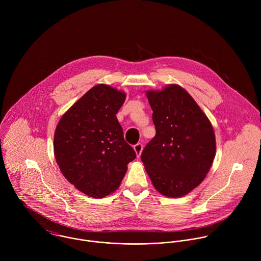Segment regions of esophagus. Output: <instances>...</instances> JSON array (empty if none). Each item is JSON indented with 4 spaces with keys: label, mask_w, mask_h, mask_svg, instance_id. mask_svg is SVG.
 <instances>
[{
    "label": "esophagus",
    "mask_w": 261,
    "mask_h": 261,
    "mask_svg": "<svg viewBox=\"0 0 261 261\" xmlns=\"http://www.w3.org/2000/svg\"><path fill=\"white\" fill-rule=\"evenodd\" d=\"M134 149H135V151H136V153H137V156L139 158V156L141 155L142 151H143V145H142L141 143H138L137 145L134 146Z\"/></svg>",
    "instance_id": "1"
}]
</instances>
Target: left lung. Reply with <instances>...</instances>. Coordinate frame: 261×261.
Masks as SVG:
<instances>
[{
  "label": "left lung",
  "instance_id": "8db88e82",
  "mask_svg": "<svg viewBox=\"0 0 261 261\" xmlns=\"http://www.w3.org/2000/svg\"><path fill=\"white\" fill-rule=\"evenodd\" d=\"M152 110L155 136L142 152L153 187L162 195L179 198L199 186L216 152L213 126L186 90L170 84L146 92Z\"/></svg>",
  "mask_w": 261,
  "mask_h": 261
}]
</instances>
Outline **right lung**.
I'll list each match as a JSON object with an SVG mask.
<instances>
[{"label":"right lung","instance_id":"obj_1","mask_svg":"<svg viewBox=\"0 0 261 261\" xmlns=\"http://www.w3.org/2000/svg\"><path fill=\"white\" fill-rule=\"evenodd\" d=\"M125 93L107 84L89 89L63 114L54 134V154L63 176L92 198H103L122 181L137 154L115 116Z\"/></svg>","mask_w":261,"mask_h":261}]
</instances>
